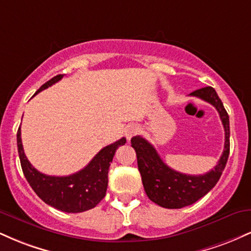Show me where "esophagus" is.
Instances as JSON below:
<instances>
[{
    "label": "esophagus",
    "instance_id": "1",
    "mask_svg": "<svg viewBox=\"0 0 251 251\" xmlns=\"http://www.w3.org/2000/svg\"><path fill=\"white\" fill-rule=\"evenodd\" d=\"M138 132H139V127H138L137 125H134V124H131V125H128L127 127H126L125 135H126V138L129 140L132 137H134Z\"/></svg>",
    "mask_w": 251,
    "mask_h": 251
}]
</instances>
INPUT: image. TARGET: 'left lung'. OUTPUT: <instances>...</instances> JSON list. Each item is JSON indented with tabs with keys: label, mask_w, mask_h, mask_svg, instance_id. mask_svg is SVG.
Instances as JSON below:
<instances>
[{
	"label": "left lung",
	"mask_w": 251,
	"mask_h": 251,
	"mask_svg": "<svg viewBox=\"0 0 251 251\" xmlns=\"http://www.w3.org/2000/svg\"><path fill=\"white\" fill-rule=\"evenodd\" d=\"M204 101L211 103L220 113L226 142L224 150L217 165L204 175L192 176L175 171L163 162L155 149L140 135L131 139L132 148L135 150L138 170L142 176L143 185L146 195L152 201L166 209H180L194 204L204 197L220 180L222 172L226 168L230 152V126L223 102L212 87H204L190 93Z\"/></svg>",
	"instance_id": "obj_1"
}]
</instances>
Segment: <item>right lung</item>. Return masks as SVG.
Returning a JSON list of instances; mask_svg holds the SVG:
<instances>
[{"label":"right lung","instance_id":"right-lung-1","mask_svg":"<svg viewBox=\"0 0 251 251\" xmlns=\"http://www.w3.org/2000/svg\"><path fill=\"white\" fill-rule=\"evenodd\" d=\"M63 74L51 77L36 91L37 94L43 89L60 81ZM126 138L117 140L116 143L107 145L100 150L96 157L79 172L56 177L41 174L34 168L25 157L21 140V128L17 131V150H19L20 162L24 175L34 192L48 205L60 211L77 212L87 211L93 209L105 197L108 184V170L113 160L118 148L125 145Z\"/></svg>","mask_w":251,"mask_h":251}]
</instances>
